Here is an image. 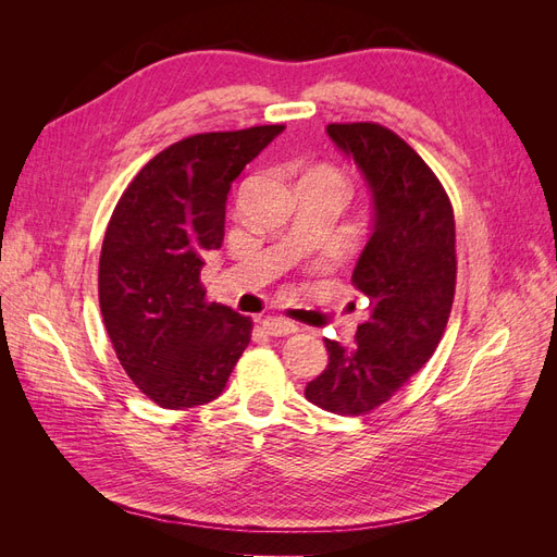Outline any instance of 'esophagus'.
Instances as JSON below:
<instances>
[{
    "label": "esophagus",
    "instance_id": "34e87169",
    "mask_svg": "<svg viewBox=\"0 0 557 557\" xmlns=\"http://www.w3.org/2000/svg\"><path fill=\"white\" fill-rule=\"evenodd\" d=\"M262 327H264L269 334H274V336H285V334L297 332V325H295V323H290V320H285V318H276V315H267V318L262 320Z\"/></svg>",
    "mask_w": 557,
    "mask_h": 557
}]
</instances>
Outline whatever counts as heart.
I'll return each instance as SVG.
<instances>
[{"label":"heart","instance_id":"heart-1","mask_svg":"<svg viewBox=\"0 0 557 557\" xmlns=\"http://www.w3.org/2000/svg\"><path fill=\"white\" fill-rule=\"evenodd\" d=\"M311 174H313V176H318V178L327 181L330 185H334L336 190H342V193H344V178H342L339 174H336V172L332 170V166H318V170H313Z\"/></svg>","mask_w":557,"mask_h":557}]
</instances>
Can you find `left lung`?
<instances>
[{
    "label": "left lung",
    "mask_w": 557,
    "mask_h": 557,
    "mask_svg": "<svg viewBox=\"0 0 557 557\" xmlns=\"http://www.w3.org/2000/svg\"><path fill=\"white\" fill-rule=\"evenodd\" d=\"M327 134L372 193V234L350 278L369 315L350 348L325 339L330 362L305 395L325 411L362 416L391 399L442 342L458 274L455 221L440 178L393 129L332 123Z\"/></svg>",
    "instance_id": "8db88e82"
}]
</instances>
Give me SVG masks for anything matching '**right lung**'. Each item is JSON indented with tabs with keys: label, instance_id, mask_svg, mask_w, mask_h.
Here are the masks:
<instances>
[{
	"label": "right lung",
	"instance_id": "right-lung-1",
	"mask_svg": "<svg viewBox=\"0 0 557 557\" xmlns=\"http://www.w3.org/2000/svg\"><path fill=\"white\" fill-rule=\"evenodd\" d=\"M285 125L207 132L164 148L117 199L99 256V307L117 360L162 409L223 393L250 342V318L207 301L205 252L225 237L244 166Z\"/></svg>",
	"mask_w": 557,
	"mask_h": 557
}]
</instances>
